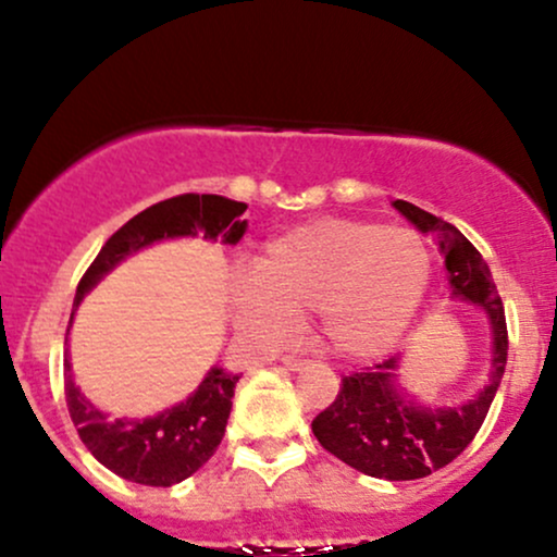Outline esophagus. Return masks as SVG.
Instances as JSON below:
<instances>
[{"label":"esophagus","instance_id":"1","mask_svg":"<svg viewBox=\"0 0 557 557\" xmlns=\"http://www.w3.org/2000/svg\"><path fill=\"white\" fill-rule=\"evenodd\" d=\"M283 363L287 369H293V372H300V369L309 363V359H304V356H296V354H285L283 356Z\"/></svg>","mask_w":557,"mask_h":557}]
</instances>
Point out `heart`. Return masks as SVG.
Wrapping results in <instances>:
<instances>
[{
  "label": "heart",
  "mask_w": 557,
  "mask_h": 557,
  "mask_svg": "<svg viewBox=\"0 0 557 557\" xmlns=\"http://www.w3.org/2000/svg\"><path fill=\"white\" fill-rule=\"evenodd\" d=\"M430 280V243L417 230L327 216L267 243L230 300L251 335L277 341L317 311L337 356L372 359L400 341Z\"/></svg>",
  "instance_id": "obj_1"
}]
</instances>
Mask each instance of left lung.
Segmentation results:
<instances>
[{"label": "left lung", "instance_id": "1", "mask_svg": "<svg viewBox=\"0 0 557 557\" xmlns=\"http://www.w3.org/2000/svg\"><path fill=\"white\" fill-rule=\"evenodd\" d=\"M421 233H437L453 296L484 306L492 324V374L479 398L458 408H421L395 389L398 359H385L343 376L335 400L311 421L324 450L361 474L406 482L430 476L471 445L484 424L508 363V324L487 261L458 227L408 201H395Z\"/></svg>", "mask_w": 557, "mask_h": 557}]
</instances>
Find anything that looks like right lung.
<instances>
[{
    "label": "right lung",
    "mask_w": 557,
    "mask_h": 557,
    "mask_svg": "<svg viewBox=\"0 0 557 557\" xmlns=\"http://www.w3.org/2000/svg\"><path fill=\"white\" fill-rule=\"evenodd\" d=\"M246 209V203L212 194L172 196L144 209L107 238L81 277L73 306H78L83 293L99 283L117 261L154 240L203 233V238L222 235L225 243H238L246 233V220H240ZM235 382L238 374L212 369L188 400L159 417L144 421L110 419L83 398L73 382V367L65 359L67 411L83 445L101 466L146 487H172L196 474L214 456L225 437Z\"/></svg>",
    "instance_id": "right-lung-1"
}]
</instances>
